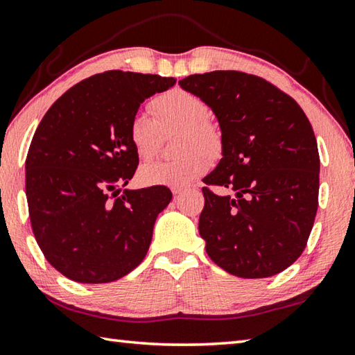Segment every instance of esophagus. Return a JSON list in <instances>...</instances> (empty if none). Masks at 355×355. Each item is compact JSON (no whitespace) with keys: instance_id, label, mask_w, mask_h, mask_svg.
Instances as JSON below:
<instances>
[{"instance_id":"obj_1","label":"esophagus","mask_w":355,"mask_h":355,"mask_svg":"<svg viewBox=\"0 0 355 355\" xmlns=\"http://www.w3.org/2000/svg\"><path fill=\"white\" fill-rule=\"evenodd\" d=\"M183 191V188H172V194L173 196H177V194H180V192Z\"/></svg>"}]
</instances>
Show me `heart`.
<instances>
[{"label":"heart","instance_id":"1","mask_svg":"<svg viewBox=\"0 0 355 355\" xmlns=\"http://www.w3.org/2000/svg\"><path fill=\"white\" fill-rule=\"evenodd\" d=\"M155 118L147 114L133 116L128 125V138L141 159L158 155L164 137L180 132L177 150L184 153L177 159L155 161L138 171L144 186H172L183 188L208 171L211 157L222 150L220 127L208 119V104L184 88H171L150 102Z\"/></svg>","mask_w":355,"mask_h":355}]
</instances>
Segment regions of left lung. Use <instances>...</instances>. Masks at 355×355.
<instances>
[{"mask_svg": "<svg viewBox=\"0 0 355 355\" xmlns=\"http://www.w3.org/2000/svg\"><path fill=\"white\" fill-rule=\"evenodd\" d=\"M216 113L223 158L208 177L198 231L206 253L239 278H268L304 251L318 209L320 155L293 98L259 76L211 71L180 80ZM222 185L236 198L217 196Z\"/></svg>", "mask_w": 355, "mask_h": 355, "instance_id": "left-lung-1", "label": "left lung"}]
</instances>
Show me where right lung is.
<instances>
[{
  "mask_svg": "<svg viewBox=\"0 0 355 355\" xmlns=\"http://www.w3.org/2000/svg\"><path fill=\"white\" fill-rule=\"evenodd\" d=\"M173 83L105 71L71 87L38 124L26 157L31 227L46 261L68 279L112 282L146 257L172 192L121 191L139 163L128 125L147 98Z\"/></svg>",
  "mask_w": 355,
  "mask_h": 355,
  "instance_id": "add662e5",
  "label": "right lung"
}]
</instances>
